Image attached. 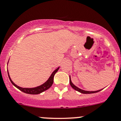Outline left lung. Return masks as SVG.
Listing matches in <instances>:
<instances>
[{
    "label": "left lung",
    "mask_w": 121,
    "mask_h": 121,
    "mask_svg": "<svg viewBox=\"0 0 121 121\" xmlns=\"http://www.w3.org/2000/svg\"><path fill=\"white\" fill-rule=\"evenodd\" d=\"M69 78H70V80H69V82H70V86H71L72 87L73 89H75V90H77V91H78V92H80V93H84V94L94 93H96V92H99V91H101V90H97V91H93V92H90V91H86V90H81V89H80L79 88L77 87V86H75V85H74L72 83V82L71 80H70V77H69Z\"/></svg>",
    "instance_id": "left-lung-1"
}]
</instances>
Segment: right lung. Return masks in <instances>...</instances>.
<instances>
[{
  "instance_id": "1",
  "label": "right lung",
  "mask_w": 121,
  "mask_h": 121,
  "mask_svg": "<svg viewBox=\"0 0 121 121\" xmlns=\"http://www.w3.org/2000/svg\"><path fill=\"white\" fill-rule=\"evenodd\" d=\"M58 69H59V67H58V68L56 69V70H55L54 72H53L52 75H51V77H50L48 79V81H46V82H44L43 84L41 85V86H38L37 87H34V88H22L18 86L15 84L13 82V81H12L11 79L10 78V77H9L8 72V77H9V79H10V81L11 82V83L13 84L16 87H17V89H18L20 90H21L22 92H24V93H28V94L37 95V94H39V93H41L42 92H44V91H45V90H48L49 88H50L51 86H52V85L53 82H54V75H55V74L56 73V72L58 71Z\"/></svg>"
}]
</instances>
